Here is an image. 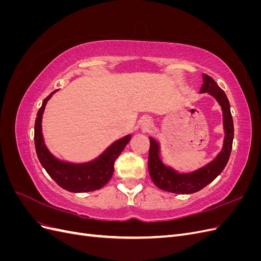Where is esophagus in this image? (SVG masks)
<instances>
[{
    "label": "esophagus",
    "instance_id": "obj_1",
    "mask_svg": "<svg viewBox=\"0 0 261 261\" xmlns=\"http://www.w3.org/2000/svg\"><path fill=\"white\" fill-rule=\"evenodd\" d=\"M152 126V122L149 117H145L143 121H141V130L143 132H148Z\"/></svg>",
    "mask_w": 261,
    "mask_h": 261
}]
</instances>
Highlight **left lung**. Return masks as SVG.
Returning <instances> with one entry per match:
<instances>
[{"instance_id": "1", "label": "left lung", "mask_w": 261, "mask_h": 261, "mask_svg": "<svg viewBox=\"0 0 261 261\" xmlns=\"http://www.w3.org/2000/svg\"><path fill=\"white\" fill-rule=\"evenodd\" d=\"M202 82L203 84L200 92H209L211 96L217 99L219 105L222 108L225 130L223 149L215 160L202 169L189 173V174H178L177 172L171 168L165 167L162 163L159 156V145L153 138H150L148 158L149 174L155 186L162 189V191L174 194H193L199 192L200 189L210 184L223 171L228 159H230L234 137V125L230 102H228L225 92L213 81V78L203 74Z\"/></svg>"}]
</instances>
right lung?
<instances>
[{
	"mask_svg": "<svg viewBox=\"0 0 261 261\" xmlns=\"http://www.w3.org/2000/svg\"><path fill=\"white\" fill-rule=\"evenodd\" d=\"M55 91L43 100L42 106L37 113L35 123V146L38 159L55 183L66 191L72 193L97 191L111 179L114 172V162L125 146L129 143L130 135L115 141L106 150L103 154L90 163L72 164L55 159L46 149L41 133V121L44 108Z\"/></svg>",
	"mask_w": 261,
	"mask_h": 261,
	"instance_id": "1",
	"label": "right lung"
}]
</instances>
